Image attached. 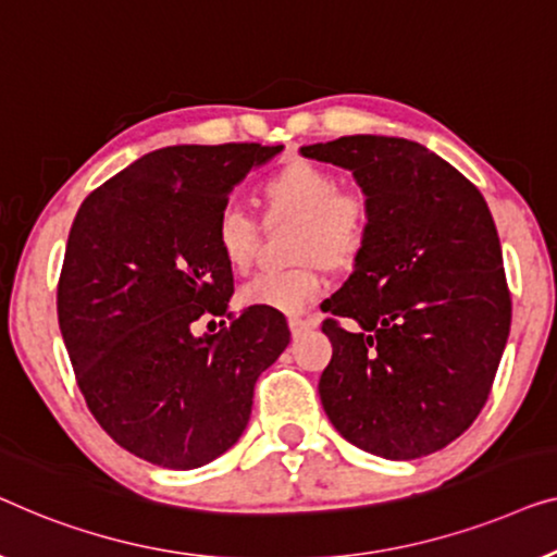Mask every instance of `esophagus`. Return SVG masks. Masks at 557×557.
Listing matches in <instances>:
<instances>
[{"label":"esophagus","instance_id":"1","mask_svg":"<svg viewBox=\"0 0 557 557\" xmlns=\"http://www.w3.org/2000/svg\"><path fill=\"white\" fill-rule=\"evenodd\" d=\"M287 325H289V331H293V335H300L305 331H310V327H315L318 320L315 318H289Z\"/></svg>","mask_w":557,"mask_h":557}]
</instances>
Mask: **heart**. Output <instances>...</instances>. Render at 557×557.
I'll return each mask as SVG.
<instances>
[{"label":"heart","instance_id":"1","mask_svg":"<svg viewBox=\"0 0 557 557\" xmlns=\"http://www.w3.org/2000/svg\"><path fill=\"white\" fill-rule=\"evenodd\" d=\"M264 222H295L293 270L262 272L239 287L245 308L302 312L325 293V268L348 270L360 260L373 230V203L360 186H338L331 169L289 161L257 189ZM260 224L239 207H224L214 222V245L232 272L252 268Z\"/></svg>","mask_w":557,"mask_h":557}]
</instances>
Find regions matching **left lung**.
<instances>
[{
	"mask_svg": "<svg viewBox=\"0 0 557 557\" xmlns=\"http://www.w3.org/2000/svg\"><path fill=\"white\" fill-rule=\"evenodd\" d=\"M300 153L354 171L373 203L354 275L323 302L335 315L323 323L333 358L318 383L327 419L383 459L444 449L487 404L510 335L487 201L451 163L406 138L343 136Z\"/></svg>",
	"mask_w": 557,
	"mask_h": 557,
	"instance_id": "obj_1",
	"label": "left lung"
}]
</instances>
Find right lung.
<instances>
[{
  "instance_id": "1",
  "label": "right lung",
  "mask_w": 557,
  "mask_h": 557,
  "mask_svg": "<svg viewBox=\"0 0 557 557\" xmlns=\"http://www.w3.org/2000/svg\"><path fill=\"white\" fill-rule=\"evenodd\" d=\"M282 146H169L81 203L58 282V320L85 404L115 444L197 469L237 444L255 383L289 343L270 308L226 312L232 270L214 222L249 169ZM203 314L230 326L194 336Z\"/></svg>"
}]
</instances>
